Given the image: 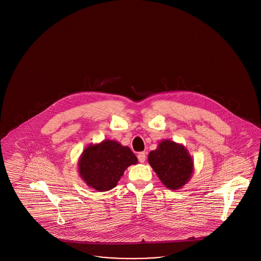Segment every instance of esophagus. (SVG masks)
<instances>
[{
  "label": "esophagus",
  "mask_w": 261,
  "mask_h": 261,
  "mask_svg": "<svg viewBox=\"0 0 261 261\" xmlns=\"http://www.w3.org/2000/svg\"><path fill=\"white\" fill-rule=\"evenodd\" d=\"M138 161L140 162H142V163L145 162V161H146V153H145L144 151L138 153Z\"/></svg>",
  "instance_id": "34e87169"
}]
</instances>
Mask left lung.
<instances>
[{
	"mask_svg": "<svg viewBox=\"0 0 261 261\" xmlns=\"http://www.w3.org/2000/svg\"><path fill=\"white\" fill-rule=\"evenodd\" d=\"M149 163L162 183L171 190L184 186L194 169L187 149L171 141H162L158 149L151 150Z\"/></svg>",
	"mask_w": 261,
	"mask_h": 261,
	"instance_id": "8db88e82",
	"label": "left lung"
}]
</instances>
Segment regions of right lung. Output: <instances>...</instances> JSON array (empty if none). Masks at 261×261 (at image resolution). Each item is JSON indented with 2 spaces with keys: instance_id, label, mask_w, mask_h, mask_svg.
<instances>
[{
  "instance_id": "obj_1",
  "label": "right lung",
  "mask_w": 261,
  "mask_h": 261,
  "mask_svg": "<svg viewBox=\"0 0 261 261\" xmlns=\"http://www.w3.org/2000/svg\"><path fill=\"white\" fill-rule=\"evenodd\" d=\"M137 162L128 147L107 140L85 149L79 160V173L88 186L106 192L116 186L125 169Z\"/></svg>"
}]
</instances>
